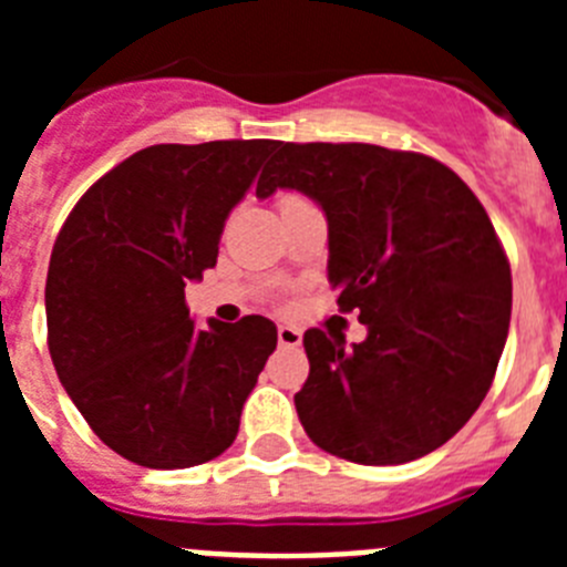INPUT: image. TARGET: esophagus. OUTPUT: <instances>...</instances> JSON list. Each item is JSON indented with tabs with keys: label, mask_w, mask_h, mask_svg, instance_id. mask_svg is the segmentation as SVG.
<instances>
[{
	"label": "esophagus",
	"mask_w": 567,
	"mask_h": 567,
	"mask_svg": "<svg viewBox=\"0 0 567 567\" xmlns=\"http://www.w3.org/2000/svg\"><path fill=\"white\" fill-rule=\"evenodd\" d=\"M300 340H303V332H300L298 327L280 323V327H278V343L280 346H287V349H292V346H300Z\"/></svg>",
	"instance_id": "1"
}]
</instances>
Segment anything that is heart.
I'll return each mask as SVG.
<instances>
[{
    "label": "heart",
    "instance_id": "obj_1",
    "mask_svg": "<svg viewBox=\"0 0 567 567\" xmlns=\"http://www.w3.org/2000/svg\"><path fill=\"white\" fill-rule=\"evenodd\" d=\"M295 195H280V204H287V202H292Z\"/></svg>",
    "mask_w": 567,
    "mask_h": 567
}]
</instances>
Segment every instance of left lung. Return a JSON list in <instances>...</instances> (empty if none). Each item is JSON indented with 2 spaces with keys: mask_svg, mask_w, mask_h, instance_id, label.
<instances>
[{
  "mask_svg": "<svg viewBox=\"0 0 567 567\" xmlns=\"http://www.w3.org/2000/svg\"><path fill=\"white\" fill-rule=\"evenodd\" d=\"M309 195L329 224V284L363 343L309 329L295 409L309 440L360 465L434 452L488 394L511 323V267L457 173L378 144H280L258 178Z\"/></svg>",
  "mask_w": 567,
  "mask_h": 567,
  "instance_id": "1",
  "label": "left lung"
}]
</instances>
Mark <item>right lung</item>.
Masks as SVG:
<instances>
[{
    "label": "right lung",
    "mask_w": 567,
    "mask_h": 567,
    "mask_svg": "<svg viewBox=\"0 0 567 567\" xmlns=\"http://www.w3.org/2000/svg\"><path fill=\"white\" fill-rule=\"evenodd\" d=\"M275 147L138 150L79 198L53 244L50 358L90 429L130 463L189 468L238 434L278 329L260 315L195 327L184 289L215 267L224 224Z\"/></svg>",
    "instance_id": "right-lung-1"
}]
</instances>
